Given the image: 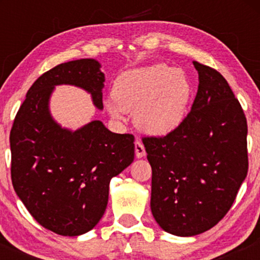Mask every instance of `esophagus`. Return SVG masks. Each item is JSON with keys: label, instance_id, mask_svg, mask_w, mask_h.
Here are the masks:
<instances>
[{"label": "esophagus", "instance_id": "34e87169", "mask_svg": "<svg viewBox=\"0 0 260 260\" xmlns=\"http://www.w3.org/2000/svg\"><path fill=\"white\" fill-rule=\"evenodd\" d=\"M134 150H136V156L138 157V159H142V157L145 156L144 145H143V143L138 139H137L136 143H134Z\"/></svg>", "mask_w": 260, "mask_h": 260}]
</instances>
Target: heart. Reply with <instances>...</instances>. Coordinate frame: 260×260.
Returning <instances> with one entry per match:
<instances>
[{"instance_id": "1", "label": "heart", "mask_w": 260, "mask_h": 260, "mask_svg": "<svg viewBox=\"0 0 260 260\" xmlns=\"http://www.w3.org/2000/svg\"><path fill=\"white\" fill-rule=\"evenodd\" d=\"M112 91L113 98L105 100L112 118L123 120L127 111H134L142 132L166 136L183 123L194 89L184 71L159 63L120 74Z\"/></svg>"}]
</instances>
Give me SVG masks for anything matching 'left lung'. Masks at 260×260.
<instances>
[{
  "mask_svg": "<svg viewBox=\"0 0 260 260\" xmlns=\"http://www.w3.org/2000/svg\"><path fill=\"white\" fill-rule=\"evenodd\" d=\"M198 91L183 123L161 138H144L153 170L150 208L164 231L190 237L216 225L248 171L247 120L217 71L193 62Z\"/></svg>",
  "mask_w": 260,
  "mask_h": 260,
  "instance_id": "8db88e82",
  "label": "left lung"
}]
</instances>
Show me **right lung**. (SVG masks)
Here are the masks:
<instances>
[{
	"mask_svg": "<svg viewBox=\"0 0 260 260\" xmlns=\"http://www.w3.org/2000/svg\"><path fill=\"white\" fill-rule=\"evenodd\" d=\"M94 58L61 63L30 86L12 127V183L45 229L80 236L98 225L109 201L110 181L134 160V137L94 120L78 129L62 127L50 111L55 86L73 85L103 110L105 74Z\"/></svg>",
	"mask_w": 260,
	"mask_h": 260,
	"instance_id": "add662e5",
	"label": "right lung"
}]
</instances>
